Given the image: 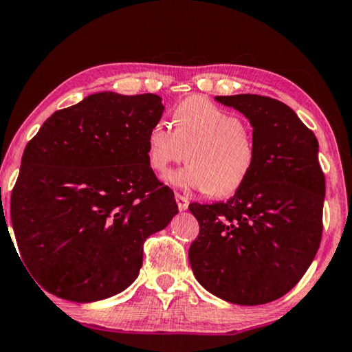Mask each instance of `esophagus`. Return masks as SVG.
Here are the masks:
<instances>
[{"label": "esophagus", "mask_w": 352, "mask_h": 352, "mask_svg": "<svg viewBox=\"0 0 352 352\" xmlns=\"http://www.w3.org/2000/svg\"><path fill=\"white\" fill-rule=\"evenodd\" d=\"M175 200H177V205H178V208H180L182 211H185V210H188V205H189V200H188V197H185L183 196V194H175Z\"/></svg>", "instance_id": "esophagus-1"}]
</instances>
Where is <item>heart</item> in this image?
I'll use <instances>...</instances> for the list:
<instances>
[{
    "label": "heart",
    "mask_w": 352,
    "mask_h": 352,
    "mask_svg": "<svg viewBox=\"0 0 352 352\" xmlns=\"http://www.w3.org/2000/svg\"><path fill=\"white\" fill-rule=\"evenodd\" d=\"M174 125L158 120L148 130L147 158L156 174L166 175L188 156L191 163L170 177L177 186L228 197L246 185L256 148L238 116L204 97H189L175 106Z\"/></svg>",
    "instance_id": "1"
}]
</instances>
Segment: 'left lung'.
<instances>
[{"label": "left lung", "mask_w": 352, "mask_h": 352, "mask_svg": "<svg viewBox=\"0 0 352 352\" xmlns=\"http://www.w3.org/2000/svg\"><path fill=\"white\" fill-rule=\"evenodd\" d=\"M254 128V172L235 196L189 204L199 236L189 263L206 292L239 305L287 294L314 261L322 235L326 180L314 131L276 98L239 94L216 97Z\"/></svg>", "instance_id": "left-lung-1"}]
</instances>
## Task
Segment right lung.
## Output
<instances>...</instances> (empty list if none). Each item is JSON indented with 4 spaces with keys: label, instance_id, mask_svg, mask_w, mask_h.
<instances>
[{
    "label": "right lung",
    "instance_id": "right-lung-1",
    "mask_svg": "<svg viewBox=\"0 0 352 352\" xmlns=\"http://www.w3.org/2000/svg\"><path fill=\"white\" fill-rule=\"evenodd\" d=\"M155 94L100 92L56 111L28 142L10 221L28 271L54 296L94 302L124 292L144 241L178 213L147 158Z\"/></svg>",
    "mask_w": 352,
    "mask_h": 352
}]
</instances>
